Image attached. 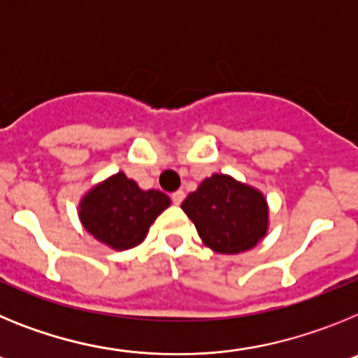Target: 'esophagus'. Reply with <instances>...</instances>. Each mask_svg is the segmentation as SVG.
<instances>
[{"mask_svg":"<svg viewBox=\"0 0 358 358\" xmlns=\"http://www.w3.org/2000/svg\"><path fill=\"white\" fill-rule=\"evenodd\" d=\"M182 201H185V192H182V189H177V192H173L172 194L173 204H181Z\"/></svg>","mask_w":358,"mask_h":358,"instance_id":"1","label":"esophagus"}]
</instances>
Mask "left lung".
Instances as JSON below:
<instances>
[{"instance_id": "1", "label": "left lung", "mask_w": 358, "mask_h": 358, "mask_svg": "<svg viewBox=\"0 0 358 358\" xmlns=\"http://www.w3.org/2000/svg\"><path fill=\"white\" fill-rule=\"evenodd\" d=\"M208 248L236 255L255 248L267 233V202L258 189L224 173L204 179L181 204Z\"/></svg>"}]
</instances>
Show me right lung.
<instances>
[{"label": "right lung", "instance_id": "obj_1", "mask_svg": "<svg viewBox=\"0 0 358 358\" xmlns=\"http://www.w3.org/2000/svg\"><path fill=\"white\" fill-rule=\"evenodd\" d=\"M169 206V195L159 189L143 192L118 172L82 199L78 213L96 240L113 249H132L143 242L150 224Z\"/></svg>", "mask_w": 358, "mask_h": 358}]
</instances>
